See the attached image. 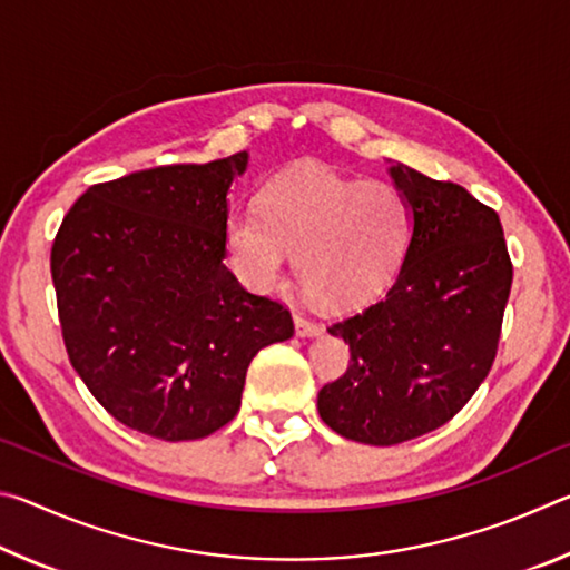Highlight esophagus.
<instances>
[{"mask_svg":"<svg viewBox=\"0 0 570 570\" xmlns=\"http://www.w3.org/2000/svg\"><path fill=\"white\" fill-rule=\"evenodd\" d=\"M294 326H296V334L304 336V340H312V336L322 334V324L306 320L304 314H294Z\"/></svg>","mask_w":570,"mask_h":570,"instance_id":"1","label":"esophagus"}]
</instances>
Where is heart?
I'll list each match as a JSON object with an SVG mask.
<instances>
[{
  "label": "heart",
  "mask_w": 570,
  "mask_h": 570,
  "mask_svg": "<svg viewBox=\"0 0 570 570\" xmlns=\"http://www.w3.org/2000/svg\"><path fill=\"white\" fill-rule=\"evenodd\" d=\"M226 256L254 292L282 282L294 254L298 284L326 306H360L397 276L412 240V208L387 180L322 166L292 168L258 193V214L226 218Z\"/></svg>",
  "instance_id": "b5f03b06"
}]
</instances>
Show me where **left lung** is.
Wrapping results in <instances>:
<instances>
[{
  "mask_svg": "<svg viewBox=\"0 0 570 570\" xmlns=\"http://www.w3.org/2000/svg\"><path fill=\"white\" fill-rule=\"evenodd\" d=\"M387 163L412 208L407 256L382 298L330 326L352 360L316 400L336 435L377 448L428 435L465 407L493 366L513 284L493 208Z\"/></svg>",
  "mask_w": 570,
  "mask_h": 570,
  "instance_id": "8db88e82",
  "label": "left lung"
}]
</instances>
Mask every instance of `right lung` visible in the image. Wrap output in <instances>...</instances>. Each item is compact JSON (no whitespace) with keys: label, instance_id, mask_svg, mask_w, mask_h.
<instances>
[{"label":"right lung","instance_id":"right-lung-1","mask_svg":"<svg viewBox=\"0 0 570 570\" xmlns=\"http://www.w3.org/2000/svg\"><path fill=\"white\" fill-rule=\"evenodd\" d=\"M248 153L88 188L52 246L67 356L125 428L180 442L236 417L246 370L294 336L282 304L228 272V190Z\"/></svg>","mask_w":570,"mask_h":570}]
</instances>
